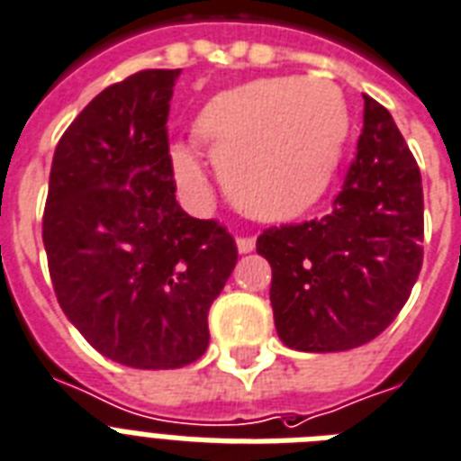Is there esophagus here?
Masks as SVG:
<instances>
[{
	"instance_id": "34e87169",
	"label": "esophagus",
	"mask_w": 461,
	"mask_h": 461,
	"mask_svg": "<svg viewBox=\"0 0 461 461\" xmlns=\"http://www.w3.org/2000/svg\"><path fill=\"white\" fill-rule=\"evenodd\" d=\"M254 245H257V240H254L252 235H240V238H238V252L240 254L252 252Z\"/></svg>"
}]
</instances>
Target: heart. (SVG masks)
<instances>
[{"label": "heart", "instance_id": "1", "mask_svg": "<svg viewBox=\"0 0 461 461\" xmlns=\"http://www.w3.org/2000/svg\"><path fill=\"white\" fill-rule=\"evenodd\" d=\"M352 131L348 99L326 80L259 78L213 95L193 123L230 200L252 219L293 221L329 193ZM180 187L202 194L207 176L185 145L171 152Z\"/></svg>", "mask_w": 461, "mask_h": 461}]
</instances>
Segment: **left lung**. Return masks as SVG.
I'll return each instance as SVG.
<instances>
[{
    "instance_id": "1",
    "label": "left lung",
    "mask_w": 461,
    "mask_h": 461,
    "mask_svg": "<svg viewBox=\"0 0 461 461\" xmlns=\"http://www.w3.org/2000/svg\"><path fill=\"white\" fill-rule=\"evenodd\" d=\"M417 159L385 106L364 95V128L342 190L323 219L267 228L278 338L300 352L374 340L400 314L423 261Z\"/></svg>"
}]
</instances>
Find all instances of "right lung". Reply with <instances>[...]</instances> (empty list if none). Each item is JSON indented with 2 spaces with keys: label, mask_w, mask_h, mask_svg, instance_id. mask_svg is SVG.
Masks as SVG:
<instances>
[{
  "label": "right lung",
  "mask_w": 461,
  "mask_h": 461,
  "mask_svg": "<svg viewBox=\"0 0 461 461\" xmlns=\"http://www.w3.org/2000/svg\"><path fill=\"white\" fill-rule=\"evenodd\" d=\"M180 68L102 90L59 140L42 240L57 300L92 348L132 369L204 355L209 307L238 261L219 221L176 202L168 109Z\"/></svg>",
  "instance_id": "add662e5"
}]
</instances>
